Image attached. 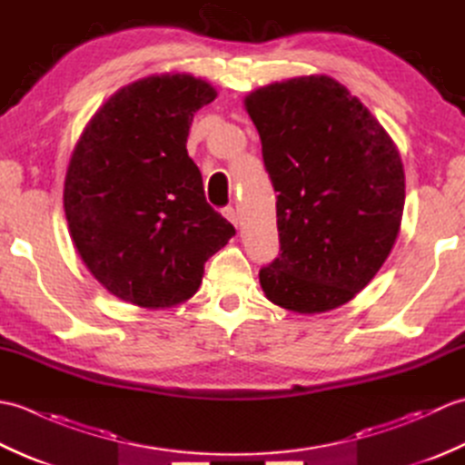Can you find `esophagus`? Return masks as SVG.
<instances>
[{"label":"esophagus","instance_id":"1","mask_svg":"<svg viewBox=\"0 0 465 465\" xmlns=\"http://www.w3.org/2000/svg\"><path fill=\"white\" fill-rule=\"evenodd\" d=\"M222 213H223V217H225L227 222H232L233 225H238V222H240V215H238V212L233 210V207H223Z\"/></svg>","mask_w":465,"mask_h":465}]
</instances>
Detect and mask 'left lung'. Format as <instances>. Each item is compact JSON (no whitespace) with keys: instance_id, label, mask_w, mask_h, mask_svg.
<instances>
[{"instance_id":"obj_1","label":"left lung","mask_w":465,"mask_h":465,"mask_svg":"<svg viewBox=\"0 0 465 465\" xmlns=\"http://www.w3.org/2000/svg\"><path fill=\"white\" fill-rule=\"evenodd\" d=\"M278 192L280 253L260 270L268 300L298 313L350 302L398 238L406 175L396 145L358 97L328 75L245 97Z\"/></svg>"}]
</instances>
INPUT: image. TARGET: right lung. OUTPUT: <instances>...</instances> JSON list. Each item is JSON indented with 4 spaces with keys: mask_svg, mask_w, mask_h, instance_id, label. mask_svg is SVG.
I'll return each mask as SVG.
<instances>
[{
    "mask_svg": "<svg viewBox=\"0 0 465 465\" xmlns=\"http://www.w3.org/2000/svg\"><path fill=\"white\" fill-rule=\"evenodd\" d=\"M215 90L193 75H152L117 92L85 127L64 207L87 270L115 298L170 308L197 292L203 265L235 235L205 202L185 143Z\"/></svg>",
    "mask_w": 465,
    "mask_h": 465,
    "instance_id": "add662e5",
    "label": "right lung"
}]
</instances>
